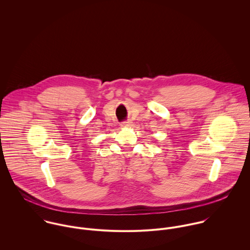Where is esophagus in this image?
<instances>
[{"label": "esophagus", "mask_w": 250, "mask_h": 250, "mask_svg": "<svg viewBox=\"0 0 250 250\" xmlns=\"http://www.w3.org/2000/svg\"><path fill=\"white\" fill-rule=\"evenodd\" d=\"M121 126H124V127H129V126H131V121H125V122H122V124H121Z\"/></svg>", "instance_id": "obj_1"}]
</instances>
